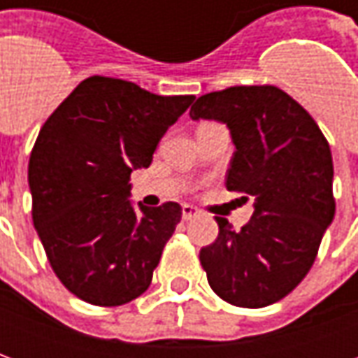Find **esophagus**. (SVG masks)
Masks as SVG:
<instances>
[{
	"mask_svg": "<svg viewBox=\"0 0 358 358\" xmlns=\"http://www.w3.org/2000/svg\"><path fill=\"white\" fill-rule=\"evenodd\" d=\"M199 215V209L197 207H194V205H187V203H184L182 205V218L184 220H189V218H194Z\"/></svg>",
	"mask_w": 358,
	"mask_h": 358,
	"instance_id": "1",
	"label": "esophagus"
}]
</instances>
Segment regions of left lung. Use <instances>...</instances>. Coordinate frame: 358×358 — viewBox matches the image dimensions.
<instances>
[{
    "mask_svg": "<svg viewBox=\"0 0 358 358\" xmlns=\"http://www.w3.org/2000/svg\"><path fill=\"white\" fill-rule=\"evenodd\" d=\"M232 132L228 192L253 197L241 230L217 217L218 236L199 251L213 292L230 305L268 307L307 276L336 215L330 143L315 118L276 86H232L192 105Z\"/></svg>",
    "mask_w": 358,
    "mask_h": 358,
    "instance_id": "left-lung-1",
    "label": "left lung"
}]
</instances>
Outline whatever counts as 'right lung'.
Masks as SVG:
<instances>
[{
  "label": "right lung",
  "mask_w": 358,
  "mask_h": 358,
  "mask_svg": "<svg viewBox=\"0 0 358 358\" xmlns=\"http://www.w3.org/2000/svg\"><path fill=\"white\" fill-rule=\"evenodd\" d=\"M194 99L90 76L43 122L28 161L32 220L51 268L78 299L118 307L151 284L182 207L136 210L128 182Z\"/></svg>",
  "instance_id": "add662e5"
}]
</instances>
